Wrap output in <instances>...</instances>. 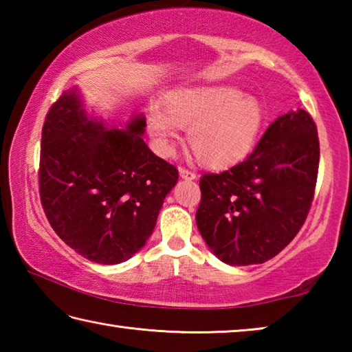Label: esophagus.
Wrapping results in <instances>:
<instances>
[{
  "mask_svg": "<svg viewBox=\"0 0 352 352\" xmlns=\"http://www.w3.org/2000/svg\"><path fill=\"white\" fill-rule=\"evenodd\" d=\"M178 172H180V177L184 178V180H194V178H197V174L192 170H189L186 168H178Z\"/></svg>",
  "mask_w": 352,
  "mask_h": 352,
  "instance_id": "34e87169",
  "label": "esophagus"
}]
</instances>
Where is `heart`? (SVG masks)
<instances>
[{
    "mask_svg": "<svg viewBox=\"0 0 352 352\" xmlns=\"http://www.w3.org/2000/svg\"><path fill=\"white\" fill-rule=\"evenodd\" d=\"M182 127L208 168H226L252 152L262 127V110L253 98L233 87H205L178 91L166 107L147 111V130L158 153L170 155Z\"/></svg>",
    "mask_w": 352,
    "mask_h": 352,
    "instance_id": "heart-1",
    "label": "heart"
}]
</instances>
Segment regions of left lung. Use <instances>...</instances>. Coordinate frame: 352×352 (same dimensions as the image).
I'll list each match as a JSON object with an SVG mask.
<instances>
[{
	"label": "left lung",
	"instance_id": "1",
	"mask_svg": "<svg viewBox=\"0 0 352 352\" xmlns=\"http://www.w3.org/2000/svg\"><path fill=\"white\" fill-rule=\"evenodd\" d=\"M318 162L317 126L296 110L272 122L242 163L201 177L195 222L211 252L252 265L287 247L311 210Z\"/></svg>",
	"mask_w": 352,
	"mask_h": 352
}]
</instances>
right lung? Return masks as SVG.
<instances>
[{
  "label": "right lung",
  "instance_id": "right-lung-1",
  "mask_svg": "<svg viewBox=\"0 0 352 352\" xmlns=\"http://www.w3.org/2000/svg\"><path fill=\"white\" fill-rule=\"evenodd\" d=\"M144 129L142 115L122 129L88 118L76 88L47 111L41 206L57 236L88 261L113 265L140 252L178 180L175 166L147 147Z\"/></svg>",
  "mask_w": 352,
  "mask_h": 352
}]
</instances>
